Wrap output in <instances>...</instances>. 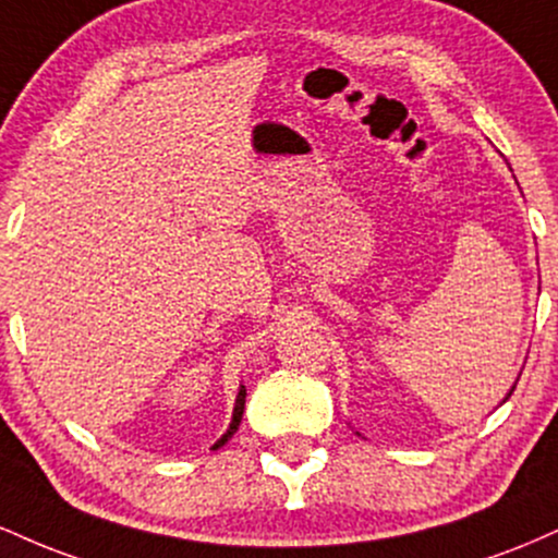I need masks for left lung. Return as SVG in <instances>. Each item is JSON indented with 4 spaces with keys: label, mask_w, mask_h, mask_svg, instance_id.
I'll return each mask as SVG.
<instances>
[{
    "label": "left lung",
    "mask_w": 558,
    "mask_h": 558,
    "mask_svg": "<svg viewBox=\"0 0 558 558\" xmlns=\"http://www.w3.org/2000/svg\"><path fill=\"white\" fill-rule=\"evenodd\" d=\"M511 390H514V388H511ZM511 390H509V396H511ZM509 396H506V399H509Z\"/></svg>",
    "instance_id": "left-lung-1"
}]
</instances>
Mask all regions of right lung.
<instances>
[{"mask_svg": "<svg viewBox=\"0 0 558 558\" xmlns=\"http://www.w3.org/2000/svg\"><path fill=\"white\" fill-rule=\"evenodd\" d=\"M243 403H246V388L241 386V390H239V396H235V407H233V420H230V427H228V433L222 435L220 440H217V444L213 446V448H220L222 444H228V438L230 435H233L235 430H239V425H241V417H243Z\"/></svg>", "mask_w": 558, "mask_h": 558, "instance_id": "right-lung-1", "label": "right lung"}]
</instances>
